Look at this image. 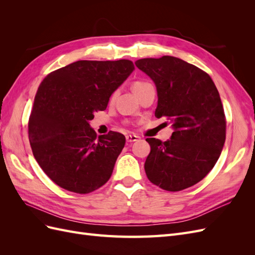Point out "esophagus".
I'll use <instances>...</instances> for the list:
<instances>
[{
    "label": "esophagus",
    "mask_w": 255,
    "mask_h": 255,
    "mask_svg": "<svg viewBox=\"0 0 255 255\" xmlns=\"http://www.w3.org/2000/svg\"><path fill=\"white\" fill-rule=\"evenodd\" d=\"M138 139H139V137L136 136V135H128L127 136V141L128 142H134V141H137Z\"/></svg>",
    "instance_id": "1"
}]
</instances>
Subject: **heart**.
<instances>
[{"instance_id":"1","label":"heart","mask_w":255,"mask_h":255,"mask_svg":"<svg viewBox=\"0 0 255 255\" xmlns=\"http://www.w3.org/2000/svg\"><path fill=\"white\" fill-rule=\"evenodd\" d=\"M149 85H151L150 83H148V82H143V81H137V82H135L134 84H133V91L135 92V95L137 94L138 91H140L141 89H143L144 87H146V86H149Z\"/></svg>"}]
</instances>
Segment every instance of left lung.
Instances as JSON below:
<instances>
[{
    "label": "left lung",
    "mask_w": 255,
    "mask_h": 255,
    "mask_svg": "<svg viewBox=\"0 0 255 255\" xmlns=\"http://www.w3.org/2000/svg\"><path fill=\"white\" fill-rule=\"evenodd\" d=\"M135 65L155 83V117H166L174 128L171 139L165 142L145 139L151 145L145 174L167 191L188 188L212 170L226 141L219 92L210 75L180 58H142Z\"/></svg>",
    "instance_id": "8db88e82"
}]
</instances>
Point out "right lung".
Wrapping results in <instances>:
<instances>
[{
	"mask_svg": "<svg viewBox=\"0 0 255 255\" xmlns=\"http://www.w3.org/2000/svg\"><path fill=\"white\" fill-rule=\"evenodd\" d=\"M135 69L128 59L79 60L49 73L28 119L34 157L59 187L89 194L110 180L126 137L97 136L89 121L106 110L113 92Z\"/></svg>",
	"mask_w": 255,
	"mask_h": 255,
	"instance_id": "right-lung-1",
	"label": "right lung"
}]
</instances>
